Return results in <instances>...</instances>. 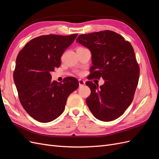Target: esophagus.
<instances>
[{
  "instance_id": "obj_1",
  "label": "esophagus",
  "mask_w": 159,
  "mask_h": 159,
  "mask_svg": "<svg viewBox=\"0 0 159 159\" xmlns=\"http://www.w3.org/2000/svg\"><path fill=\"white\" fill-rule=\"evenodd\" d=\"M85 82L84 80H79V85H80V86L84 85H85Z\"/></svg>"
}]
</instances>
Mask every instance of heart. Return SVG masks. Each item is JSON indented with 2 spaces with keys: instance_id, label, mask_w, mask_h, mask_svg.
<instances>
[{
  "instance_id": "b5f03b06",
  "label": "heart",
  "mask_w": 159,
  "mask_h": 159,
  "mask_svg": "<svg viewBox=\"0 0 159 159\" xmlns=\"http://www.w3.org/2000/svg\"><path fill=\"white\" fill-rule=\"evenodd\" d=\"M77 74H80V72H77Z\"/></svg>"
}]
</instances>
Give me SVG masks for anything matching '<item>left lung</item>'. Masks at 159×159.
Here are the masks:
<instances>
[{
    "mask_svg": "<svg viewBox=\"0 0 159 159\" xmlns=\"http://www.w3.org/2000/svg\"><path fill=\"white\" fill-rule=\"evenodd\" d=\"M76 42L91 52L90 79L105 80L100 87L92 81L86 82L91 89L86 99L90 111L103 122L121 116L134 99L139 77L132 45L110 30L80 35Z\"/></svg>",
    "mask_w": 159,
    "mask_h": 159,
    "instance_id": "8db88e82",
    "label": "left lung"
}]
</instances>
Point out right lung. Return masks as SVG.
<instances>
[{
    "label": "right lung",
    "instance_id": "1",
    "mask_svg": "<svg viewBox=\"0 0 159 159\" xmlns=\"http://www.w3.org/2000/svg\"><path fill=\"white\" fill-rule=\"evenodd\" d=\"M78 34L41 35L30 41L16 58L13 74L20 101L37 121L55 120L65 108L68 96L77 89V79L68 77L63 83L52 81L51 72L60 67L64 52Z\"/></svg>",
    "mask_w": 159,
    "mask_h": 159
}]
</instances>
